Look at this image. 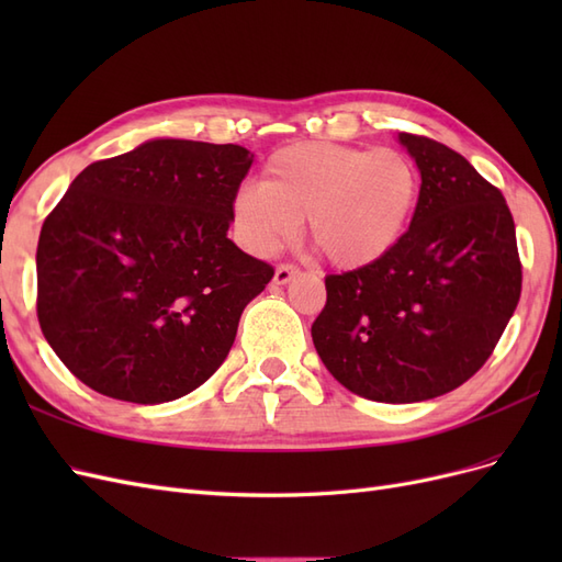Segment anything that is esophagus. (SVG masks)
Instances as JSON below:
<instances>
[{
	"instance_id": "obj_1",
	"label": "esophagus",
	"mask_w": 562,
	"mask_h": 562,
	"mask_svg": "<svg viewBox=\"0 0 562 562\" xmlns=\"http://www.w3.org/2000/svg\"><path fill=\"white\" fill-rule=\"evenodd\" d=\"M295 274H297V267H293V265H279L277 271H274V283L277 285H285Z\"/></svg>"
}]
</instances>
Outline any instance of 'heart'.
Returning a JSON list of instances; mask_svg holds the SVG:
<instances>
[{
  "mask_svg": "<svg viewBox=\"0 0 562 562\" xmlns=\"http://www.w3.org/2000/svg\"><path fill=\"white\" fill-rule=\"evenodd\" d=\"M419 199V173L398 149L297 143L269 157L262 182L236 190V241L271 255L295 239L300 220L316 252L337 269L378 262L398 246Z\"/></svg>",
  "mask_w": 562,
  "mask_h": 562,
  "instance_id": "heart-1",
  "label": "heart"
}]
</instances>
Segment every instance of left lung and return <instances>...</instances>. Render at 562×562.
<instances>
[{
  "mask_svg": "<svg viewBox=\"0 0 562 562\" xmlns=\"http://www.w3.org/2000/svg\"><path fill=\"white\" fill-rule=\"evenodd\" d=\"M398 143L422 187L411 229L386 258L328 274L312 326L330 375L380 403H417L464 384L495 351L520 300L516 225L502 192L454 149Z\"/></svg>",
  "mask_w": 562,
  "mask_h": 562,
  "instance_id": "obj_1",
  "label": "left lung"
}]
</instances>
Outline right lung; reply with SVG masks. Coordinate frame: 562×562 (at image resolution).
<instances>
[{
	"mask_svg": "<svg viewBox=\"0 0 562 562\" xmlns=\"http://www.w3.org/2000/svg\"><path fill=\"white\" fill-rule=\"evenodd\" d=\"M250 164L241 145L159 138L72 180L42 225L37 318L77 380L155 405L223 366L274 277L227 239Z\"/></svg>",
	"mask_w": 562,
	"mask_h": 562,
	"instance_id": "1",
	"label": "right lung"
}]
</instances>
